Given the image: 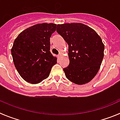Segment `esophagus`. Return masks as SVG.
I'll use <instances>...</instances> for the list:
<instances>
[{
  "label": "esophagus",
  "mask_w": 120,
  "mask_h": 120,
  "mask_svg": "<svg viewBox=\"0 0 120 120\" xmlns=\"http://www.w3.org/2000/svg\"><path fill=\"white\" fill-rule=\"evenodd\" d=\"M57 57H58V59H60V58H61V54H58V56H57Z\"/></svg>",
  "instance_id": "obj_1"
}]
</instances>
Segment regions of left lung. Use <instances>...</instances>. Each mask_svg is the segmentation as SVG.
<instances>
[{
    "label": "left lung",
    "instance_id": "left-lung-1",
    "mask_svg": "<svg viewBox=\"0 0 120 120\" xmlns=\"http://www.w3.org/2000/svg\"><path fill=\"white\" fill-rule=\"evenodd\" d=\"M56 32L69 45L70 62L63 69L66 78L77 85L88 83L99 71L104 58L101 37L82 23L58 24Z\"/></svg>",
    "mask_w": 120,
    "mask_h": 120
}]
</instances>
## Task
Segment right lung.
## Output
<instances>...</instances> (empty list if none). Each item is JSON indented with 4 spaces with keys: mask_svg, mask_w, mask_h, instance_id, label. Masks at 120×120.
<instances>
[{
    "mask_svg": "<svg viewBox=\"0 0 120 120\" xmlns=\"http://www.w3.org/2000/svg\"><path fill=\"white\" fill-rule=\"evenodd\" d=\"M56 24H38L20 33L11 48L14 64L26 82L38 83L49 77L57 58L50 52V37Z\"/></svg>",
    "mask_w": 120,
    "mask_h": 120,
    "instance_id": "right-lung-1",
    "label": "right lung"
}]
</instances>
